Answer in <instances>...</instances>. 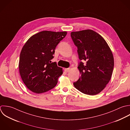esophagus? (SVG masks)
Listing matches in <instances>:
<instances>
[{"instance_id":"34e87169","label":"esophagus","mask_w":130,"mask_h":130,"mask_svg":"<svg viewBox=\"0 0 130 130\" xmlns=\"http://www.w3.org/2000/svg\"><path fill=\"white\" fill-rule=\"evenodd\" d=\"M64 71H65V72H68L70 71V69H69V68H65V69H64Z\"/></svg>"}]
</instances>
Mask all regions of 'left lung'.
<instances>
[{
    "label": "left lung",
    "mask_w": 130,
    "mask_h": 130,
    "mask_svg": "<svg viewBox=\"0 0 130 130\" xmlns=\"http://www.w3.org/2000/svg\"><path fill=\"white\" fill-rule=\"evenodd\" d=\"M77 47L81 74L73 85L82 93L95 95L101 92L111 79L114 67L112 53L104 39L92 30L71 33Z\"/></svg>",
    "instance_id": "8db88e82"
}]
</instances>
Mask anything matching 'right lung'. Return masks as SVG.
I'll list each match as a JSON object with an SVG mask.
<instances>
[{"label": "right lung", "instance_id": "1", "mask_svg": "<svg viewBox=\"0 0 130 130\" xmlns=\"http://www.w3.org/2000/svg\"><path fill=\"white\" fill-rule=\"evenodd\" d=\"M67 32L43 31L31 36L23 46L19 60L20 74L32 92L40 94L53 89L62 68L52 62L55 50Z\"/></svg>", "mask_w": 130, "mask_h": 130}]
</instances>
